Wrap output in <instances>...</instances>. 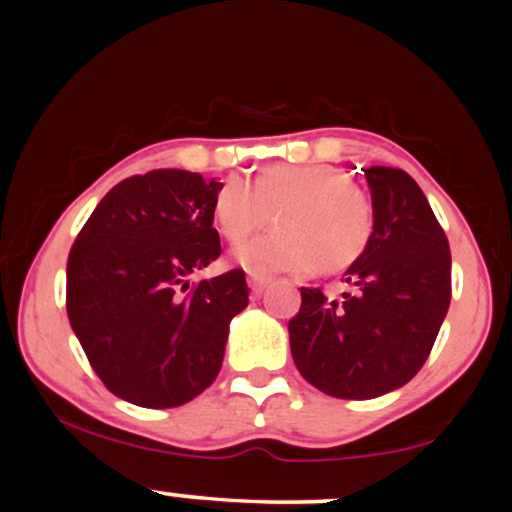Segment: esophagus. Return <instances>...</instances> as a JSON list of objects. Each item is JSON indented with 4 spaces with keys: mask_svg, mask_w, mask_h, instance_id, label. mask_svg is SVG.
<instances>
[{
    "mask_svg": "<svg viewBox=\"0 0 512 512\" xmlns=\"http://www.w3.org/2000/svg\"><path fill=\"white\" fill-rule=\"evenodd\" d=\"M267 284H269V276H262V274H250L248 276V286H250V291L255 293V296H260V293L267 289Z\"/></svg>",
    "mask_w": 512,
    "mask_h": 512,
    "instance_id": "esophagus-1",
    "label": "esophagus"
}]
</instances>
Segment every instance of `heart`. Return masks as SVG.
Instances as JSON below:
<instances>
[{"label": "heart", "instance_id": "heart-1", "mask_svg": "<svg viewBox=\"0 0 512 512\" xmlns=\"http://www.w3.org/2000/svg\"><path fill=\"white\" fill-rule=\"evenodd\" d=\"M276 209L274 231L233 248L250 274L342 272L373 236V204L349 173L330 163H272L252 180L228 178L214 197V223L226 240L250 236Z\"/></svg>", "mask_w": 512, "mask_h": 512}]
</instances>
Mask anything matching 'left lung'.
Segmentation results:
<instances>
[{
	"instance_id": "8db88e82",
	"label": "left lung",
	"mask_w": 512,
	"mask_h": 512,
	"mask_svg": "<svg viewBox=\"0 0 512 512\" xmlns=\"http://www.w3.org/2000/svg\"><path fill=\"white\" fill-rule=\"evenodd\" d=\"M373 236L330 301L301 289L289 322L296 368L325 395L373 399L407 385L431 354L450 305V245L411 175L370 166Z\"/></svg>"
}]
</instances>
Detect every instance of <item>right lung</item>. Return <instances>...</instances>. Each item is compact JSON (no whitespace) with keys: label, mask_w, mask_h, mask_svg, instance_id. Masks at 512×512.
Wrapping results in <instances>:
<instances>
[{"label":"right lung","mask_w":512,"mask_h":512,"mask_svg":"<svg viewBox=\"0 0 512 512\" xmlns=\"http://www.w3.org/2000/svg\"><path fill=\"white\" fill-rule=\"evenodd\" d=\"M221 185L175 168L122 180L69 252V325L105 387L137 407H180L207 390L228 325L248 308L243 269L187 279L221 255Z\"/></svg>","instance_id":"right-lung-1"}]
</instances>
